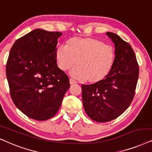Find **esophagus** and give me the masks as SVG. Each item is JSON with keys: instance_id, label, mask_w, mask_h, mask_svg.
<instances>
[{"instance_id": "esophagus-1", "label": "esophagus", "mask_w": 152, "mask_h": 152, "mask_svg": "<svg viewBox=\"0 0 152 152\" xmlns=\"http://www.w3.org/2000/svg\"><path fill=\"white\" fill-rule=\"evenodd\" d=\"M69 82H70V84L71 85H75V84L77 83H76V81H75V80H73V79H70Z\"/></svg>"}]
</instances>
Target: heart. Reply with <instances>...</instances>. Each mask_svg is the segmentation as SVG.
Returning a JSON list of instances; mask_svg holds the SVG:
<instances>
[{"label": "heart", "mask_w": 152, "mask_h": 152, "mask_svg": "<svg viewBox=\"0 0 152 152\" xmlns=\"http://www.w3.org/2000/svg\"><path fill=\"white\" fill-rule=\"evenodd\" d=\"M56 57L62 71L72 69L76 64L77 66L70 73L72 77L97 83L110 74L116 60V51L113 46L96 38L74 37L66 46L57 48Z\"/></svg>", "instance_id": "heart-1"}]
</instances>
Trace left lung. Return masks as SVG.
Listing matches in <instances>:
<instances>
[{
    "mask_svg": "<svg viewBox=\"0 0 152 152\" xmlns=\"http://www.w3.org/2000/svg\"><path fill=\"white\" fill-rule=\"evenodd\" d=\"M115 44L116 60L112 71L103 81L82 85V99L86 114L97 122H110L130 106L139 76V66L130 44L108 32Z\"/></svg>",
    "mask_w": 152,
    "mask_h": 152,
    "instance_id": "8db88e82",
    "label": "left lung"
}]
</instances>
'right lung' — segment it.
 Here are the masks:
<instances>
[{
    "mask_svg": "<svg viewBox=\"0 0 152 152\" xmlns=\"http://www.w3.org/2000/svg\"><path fill=\"white\" fill-rule=\"evenodd\" d=\"M59 32L35 29L10 50L6 75L15 106L30 118L47 120L59 110L70 87L56 57Z\"/></svg>",
    "mask_w": 152,
    "mask_h": 152,
    "instance_id": "right-lung-1",
    "label": "right lung"
}]
</instances>
